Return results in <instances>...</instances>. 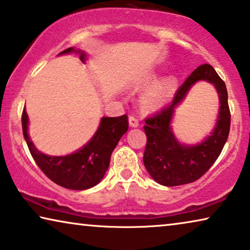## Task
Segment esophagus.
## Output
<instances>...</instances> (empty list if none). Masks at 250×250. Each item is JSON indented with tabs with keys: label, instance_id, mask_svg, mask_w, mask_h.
Wrapping results in <instances>:
<instances>
[{
	"label": "esophagus",
	"instance_id": "esophagus-1",
	"mask_svg": "<svg viewBox=\"0 0 250 250\" xmlns=\"http://www.w3.org/2000/svg\"><path fill=\"white\" fill-rule=\"evenodd\" d=\"M128 122L130 127H137V126H140V121H138V118L136 116H134V115H130L128 117Z\"/></svg>",
	"mask_w": 250,
	"mask_h": 250
}]
</instances>
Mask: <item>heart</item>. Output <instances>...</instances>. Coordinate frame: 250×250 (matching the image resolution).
I'll return each mask as SVG.
<instances>
[{"instance_id":"obj_1","label":"heart","mask_w":250,"mask_h":250,"mask_svg":"<svg viewBox=\"0 0 250 250\" xmlns=\"http://www.w3.org/2000/svg\"><path fill=\"white\" fill-rule=\"evenodd\" d=\"M156 80L157 75L151 74L138 82V86L141 87L152 85L141 96V106L145 110H156L161 108L173 97L178 89V80L175 77H167L153 85L152 83Z\"/></svg>"}]
</instances>
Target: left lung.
I'll return each instance as SVG.
<instances>
[{"mask_svg": "<svg viewBox=\"0 0 250 250\" xmlns=\"http://www.w3.org/2000/svg\"><path fill=\"white\" fill-rule=\"evenodd\" d=\"M205 80L216 87L219 96V109L216 126L201 144L184 146L176 140L170 127L175 108L191 86ZM144 130L147 142L143 162L149 175L165 187H175L197 181L206 173L224 148L230 129V110L226 83L208 63L199 66L179 88L173 102L145 120Z\"/></svg>", "mask_w": 250, "mask_h": 250, "instance_id": "obj_1", "label": "left lung"}]
</instances>
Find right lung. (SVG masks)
I'll return each instance as SVG.
<instances>
[{
	"instance_id": "1",
	"label": "right lung",
	"mask_w": 250,
	"mask_h": 250,
	"mask_svg": "<svg viewBox=\"0 0 250 250\" xmlns=\"http://www.w3.org/2000/svg\"><path fill=\"white\" fill-rule=\"evenodd\" d=\"M71 52L79 53L80 60L85 61L86 53L72 47L59 55ZM28 124L29 118L24 108L22 113L23 136L34 162L51 181L70 190H86L102 181L109 167L114 148L128 129L127 115L103 117L95 135L82 148L69 155L50 156L34 146L28 134Z\"/></svg>"
}]
</instances>
